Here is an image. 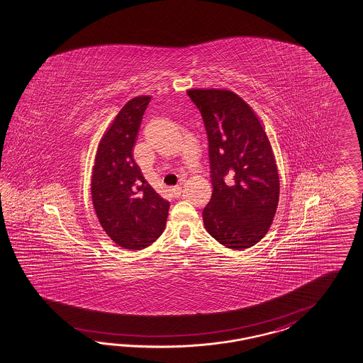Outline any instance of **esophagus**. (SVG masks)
<instances>
[{"label":"esophagus","mask_w":363,"mask_h":363,"mask_svg":"<svg viewBox=\"0 0 363 363\" xmlns=\"http://www.w3.org/2000/svg\"><path fill=\"white\" fill-rule=\"evenodd\" d=\"M172 194L178 198V196H181L182 194V187L181 186H174L172 187Z\"/></svg>","instance_id":"1"}]
</instances>
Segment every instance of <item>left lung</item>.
I'll return each mask as SVG.
<instances>
[{
    "mask_svg": "<svg viewBox=\"0 0 363 363\" xmlns=\"http://www.w3.org/2000/svg\"><path fill=\"white\" fill-rule=\"evenodd\" d=\"M208 138L213 196L203 208L207 233L231 250L255 245L272 225L279 173L259 118L228 89H189Z\"/></svg>",
    "mask_w": 363,
    "mask_h": 363,
    "instance_id": "obj_1",
    "label": "left lung"
}]
</instances>
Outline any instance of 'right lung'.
Here are the masks:
<instances>
[{"instance_id":"obj_1","label":"right lung","mask_w":363,"mask_h":363,"mask_svg":"<svg viewBox=\"0 0 363 363\" xmlns=\"http://www.w3.org/2000/svg\"><path fill=\"white\" fill-rule=\"evenodd\" d=\"M150 96L129 100L99 143L91 179L99 222L116 245L143 250L164 233L169 202L155 191L133 158Z\"/></svg>"}]
</instances>
